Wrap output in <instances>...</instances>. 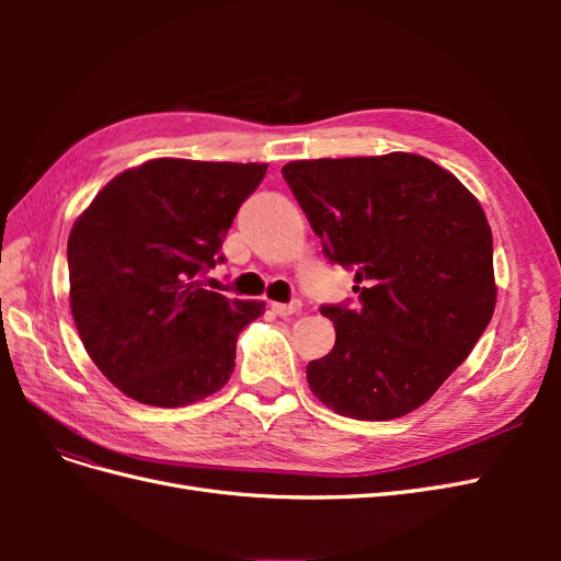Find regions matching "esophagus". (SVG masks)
I'll return each instance as SVG.
<instances>
[{
	"instance_id": "obj_1",
	"label": "esophagus",
	"mask_w": 561,
	"mask_h": 561,
	"mask_svg": "<svg viewBox=\"0 0 561 561\" xmlns=\"http://www.w3.org/2000/svg\"><path fill=\"white\" fill-rule=\"evenodd\" d=\"M271 309H274L276 316H297V313H301V301H293V304L274 301L271 304Z\"/></svg>"
}]
</instances>
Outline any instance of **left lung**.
<instances>
[{"label":"left lung","instance_id":"1","mask_svg":"<svg viewBox=\"0 0 561 561\" xmlns=\"http://www.w3.org/2000/svg\"><path fill=\"white\" fill-rule=\"evenodd\" d=\"M283 178L360 293L355 309L322 307L336 342L307 367L313 396L358 421L419 410L494 316V241L480 201L410 151L290 161Z\"/></svg>","mask_w":561,"mask_h":561}]
</instances>
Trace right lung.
<instances>
[{
	"mask_svg": "<svg viewBox=\"0 0 561 561\" xmlns=\"http://www.w3.org/2000/svg\"><path fill=\"white\" fill-rule=\"evenodd\" d=\"M266 163L151 159L112 178L67 239L70 309L95 367L124 396L186 407L217 393L236 339L266 307L206 290Z\"/></svg>",
	"mask_w": 561,
	"mask_h": 561,
	"instance_id": "add662e5",
	"label": "right lung"
}]
</instances>
